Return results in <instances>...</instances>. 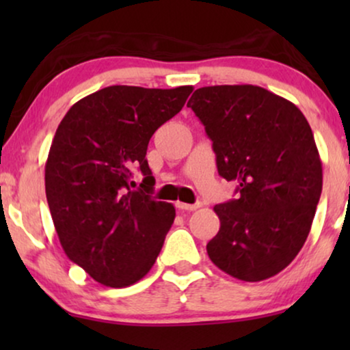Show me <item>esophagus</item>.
I'll return each instance as SVG.
<instances>
[{
  "label": "esophagus",
  "instance_id": "obj_1",
  "mask_svg": "<svg viewBox=\"0 0 350 350\" xmlns=\"http://www.w3.org/2000/svg\"><path fill=\"white\" fill-rule=\"evenodd\" d=\"M176 207L180 210H185V212H193V210H198L200 207V204H185V202H176Z\"/></svg>",
  "mask_w": 350,
  "mask_h": 350
}]
</instances>
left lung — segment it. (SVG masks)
Returning <instances> with one entry per match:
<instances>
[{
    "label": "left lung",
    "mask_w": 350,
    "mask_h": 350,
    "mask_svg": "<svg viewBox=\"0 0 350 350\" xmlns=\"http://www.w3.org/2000/svg\"><path fill=\"white\" fill-rule=\"evenodd\" d=\"M188 107L213 142L218 174L239 198L215 205L208 258L231 277L260 282L295 260L322 194V161L304 114L260 85H208Z\"/></svg>",
    "instance_id": "left-lung-1"
}]
</instances>
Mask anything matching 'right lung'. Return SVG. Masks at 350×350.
<instances>
[{"label": "right lung", "mask_w": 350, "mask_h": 350, "mask_svg": "<svg viewBox=\"0 0 350 350\" xmlns=\"http://www.w3.org/2000/svg\"><path fill=\"white\" fill-rule=\"evenodd\" d=\"M193 85H109L81 98L57 127L46 161V198L65 255L98 284L124 288L154 265L175 219L150 196V138L185 107ZM146 175L130 189L131 172Z\"/></svg>", "instance_id": "1"}]
</instances>
